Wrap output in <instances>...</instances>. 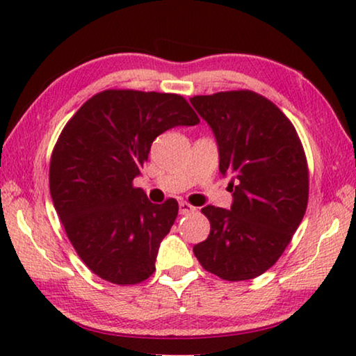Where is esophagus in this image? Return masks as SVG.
<instances>
[{"instance_id": "obj_1", "label": "esophagus", "mask_w": 356, "mask_h": 356, "mask_svg": "<svg viewBox=\"0 0 356 356\" xmlns=\"http://www.w3.org/2000/svg\"><path fill=\"white\" fill-rule=\"evenodd\" d=\"M196 211V207H193L189 202H179V213H191Z\"/></svg>"}]
</instances>
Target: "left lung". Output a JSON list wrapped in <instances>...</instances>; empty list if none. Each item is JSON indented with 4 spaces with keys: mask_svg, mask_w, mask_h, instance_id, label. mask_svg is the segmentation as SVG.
<instances>
[{
    "mask_svg": "<svg viewBox=\"0 0 356 356\" xmlns=\"http://www.w3.org/2000/svg\"><path fill=\"white\" fill-rule=\"evenodd\" d=\"M191 104L218 145V170L232 175L230 211L206 206L207 240L193 251L207 272L223 280H250L279 261L303 220L309 175L295 126L252 90L196 95Z\"/></svg>",
    "mask_w": 356,
    "mask_h": 356,
    "instance_id": "left-lung-1",
    "label": "left lung"
}]
</instances>
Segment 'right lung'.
<instances>
[{"label":"right lung","instance_id":"obj_1","mask_svg":"<svg viewBox=\"0 0 356 356\" xmlns=\"http://www.w3.org/2000/svg\"><path fill=\"white\" fill-rule=\"evenodd\" d=\"M197 123L181 95L108 89L63 128L50 160L53 206L77 256L100 279L136 285L154 274L178 202L152 204L133 179L157 136Z\"/></svg>","mask_w":356,"mask_h":356}]
</instances>
